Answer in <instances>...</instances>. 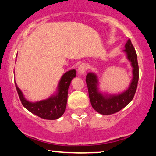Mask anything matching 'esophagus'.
<instances>
[{"label":"esophagus","instance_id":"1","mask_svg":"<svg viewBox=\"0 0 156 156\" xmlns=\"http://www.w3.org/2000/svg\"><path fill=\"white\" fill-rule=\"evenodd\" d=\"M87 70V66L85 63H82L81 65L79 66L78 67V73L80 75H83L85 74V71Z\"/></svg>","mask_w":156,"mask_h":156}]
</instances>
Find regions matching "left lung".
Returning a JSON list of instances; mask_svg holds the SVG:
<instances>
[{
  "instance_id": "left-lung-1",
  "label": "left lung",
  "mask_w": 156,
  "mask_h": 156,
  "mask_svg": "<svg viewBox=\"0 0 156 156\" xmlns=\"http://www.w3.org/2000/svg\"><path fill=\"white\" fill-rule=\"evenodd\" d=\"M123 52L126 58L131 62L133 78L129 87L123 92L118 94L101 93L98 88V80L95 73L89 72L86 76V84L88 89L89 98L91 105L97 112L104 115L114 114L121 110L133 99L136 93L139 80V66L136 52L129 39L125 45Z\"/></svg>"
}]
</instances>
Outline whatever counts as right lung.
Instances as JSON below:
<instances>
[{"instance_id":"1","label":"right lung","mask_w":156,"mask_h":156,"mask_svg":"<svg viewBox=\"0 0 156 156\" xmlns=\"http://www.w3.org/2000/svg\"><path fill=\"white\" fill-rule=\"evenodd\" d=\"M76 76V70L66 71L60 78L56 92L49 98L36 102H30L24 96L15 82L16 88L22 104L25 109L39 118L46 120H56L65 112L67 104L68 90L73 78Z\"/></svg>"}]
</instances>
